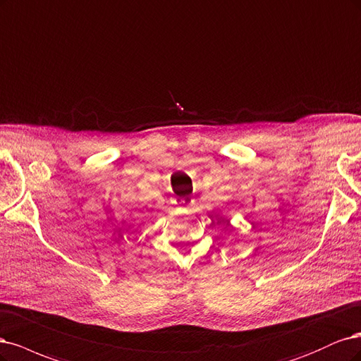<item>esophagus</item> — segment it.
I'll use <instances>...</instances> for the list:
<instances>
[{
    "mask_svg": "<svg viewBox=\"0 0 361 361\" xmlns=\"http://www.w3.org/2000/svg\"><path fill=\"white\" fill-rule=\"evenodd\" d=\"M190 200L189 197H178V204L181 205V207H189L190 205Z\"/></svg>",
    "mask_w": 361,
    "mask_h": 361,
    "instance_id": "esophagus-1",
    "label": "esophagus"
}]
</instances>
